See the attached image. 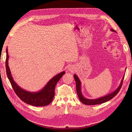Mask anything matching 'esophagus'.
<instances>
[{
	"label": "esophagus",
	"instance_id": "obj_1",
	"mask_svg": "<svg viewBox=\"0 0 132 132\" xmlns=\"http://www.w3.org/2000/svg\"><path fill=\"white\" fill-rule=\"evenodd\" d=\"M68 70H70V71H73V68H71L70 66V67H69V68H68Z\"/></svg>",
	"mask_w": 132,
	"mask_h": 132
}]
</instances>
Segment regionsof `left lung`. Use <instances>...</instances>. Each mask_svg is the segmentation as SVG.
I'll return each mask as SVG.
<instances>
[{"mask_svg":"<svg viewBox=\"0 0 132 132\" xmlns=\"http://www.w3.org/2000/svg\"><path fill=\"white\" fill-rule=\"evenodd\" d=\"M111 31L112 32H116V31H114L113 29H111ZM124 76L122 79L121 82L119 84V86L117 87V89L114 90L113 93H112L111 94H108L106 96H102L101 97H99L98 98H96V99H89V98H86L83 96V95L81 93V81L80 80L79 78L78 77V76L74 74V78L75 79V80L76 82V88H77V92L78 95V97L80 101L83 103L84 104L87 105H98V104H101V103L106 102L110 100L111 99L114 97L116 95L118 92L120 90L122 85V83L124 79Z\"/></svg>","mask_w":132,"mask_h":132,"instance_id":"8db88e82","label":"left lung"}]
</instances>
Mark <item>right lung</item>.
<instances>
[{"label": "right lung", "mask_w": 132, "mask_h": 132, "mask_svg": "<svg viewBox=\"0 0 132 132\" xmlns=\"http://www.w3.org/2000/svg\"><path fill=\"white\" fill-rule=\"evenodd\" d=\"M8 52H7V48H6V58L5 62L6 74L12 87L13 88L16 94L18 95V96L27 104L34 106H45L51 103L54 96L55 85L59 81L60 79L62 77V76L65 74V71H62L54 76L40 91L38 92H29L21 88L14 80L8 65Z\"/></svg>", "instance_id": "add662e5"}]
</instances>
